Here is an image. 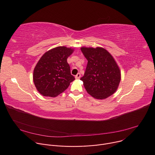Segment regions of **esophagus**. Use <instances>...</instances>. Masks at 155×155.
<instances>
[{
    "instance_id": "esophagus-1",
    "label": "esophagus",
    "mask_w": 155,
    "mask_h": 155,
    "mask_svg": "<svg viewBox=\"0 0 155 155\" xmlns=\"http://www.w3.org/2000/svg\"><path fill=\"white\" fill-rule=\"evenodd\" d=\"M75 78H76V79H79V78H81V74H80V73H78V74L76 75Z\"/></svg>"
}]
</instances>
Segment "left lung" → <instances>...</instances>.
Here are the masks:
<instances>
[{
    "label": "left lung",
    "instance_id": "left-lung-1",
    "mask_svg": "<svg viewBox=\"0 0 155 155\" xmlns=\"http://www.w3.org/2000/svg\"><path fill=\"white\" fill-rule=\"evenodd\" d=\"M87 64L80 79L91 96L103 99L113 94L121 81V72L111 54L103 48H81Z\"/></svg>",
    "mask_w": 155,
    "mask_h": 155
}]
</instances>
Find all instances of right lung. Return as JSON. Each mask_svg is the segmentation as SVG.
I'll list each match as a JSON object with an SVG mask.
<instances>
[{"mask_svg": "<svg viewBox=\"0 0 155 155\" xmlns=\"http://www.w3.org/2000/svg\"><path fill=\"white\" fill-rule=\"evenodd\" d=\"M74 49L65 46L53 48L43 54L33 73L35 86L44 96L56 97L69 87L75 78L71 75L68 58Z\"/></svg>", "mask_w": 155, "mask_h": 155, "instance_id": "right-lung-1", "label": "right lung"}]
</instances>
